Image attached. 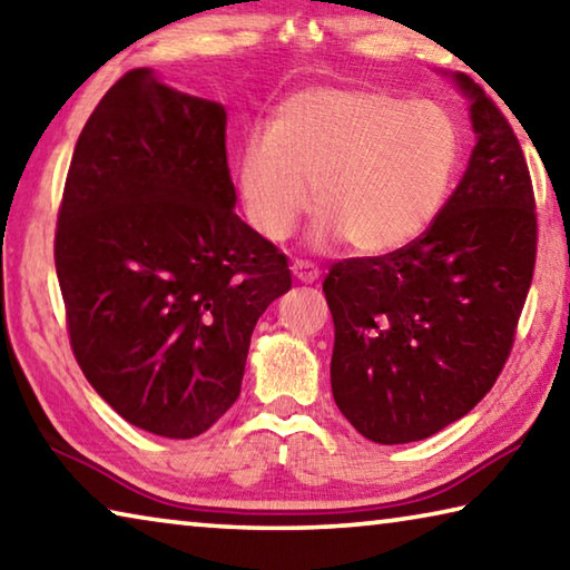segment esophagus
Here are the masks:
<instances>
[{"instance_id":"esophagus-1","label":"esophagus","mask_w":570,"mask_h":570,"mask_svg":"<svg viewBox=\"0 0 570 570\" xmlns=\"http://www.w3.org/2000/svg\"><path fill=\"white\" fill-rule=\"evenodd\" d=\"M292 272L302 284H314L316 278H320V266L312 262H304V258H296L292 264Z\"/></svg>"}]
</instances>
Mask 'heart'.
<instances>
[{
	"label": "heart",
	"instance_id": "b5f03b06",
	"mask_svg": "<svg viewBox=\"0 0 570 570\" xmlns=\"http://www.w3.org/2000/svg\"><path fill=\"white\" fill-rule=\"evenodd\" d=\"M458 160V125L440 105L308 88L278 108L272 132L246 140L238 186L250 224L266 238L292 234L314 190L316 238H344L356 254L384 256L438 218Z\"/></svg>",
	"mask_w": 570,
	"mask_h": 570
}]
</instances>
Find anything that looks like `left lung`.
<instances>
[{
	"label": "left lung",
	"mask_w": 570,
	"mask_h": 570,
	"mask_svg": "<svg viewBox=\"0 0 570 570\" xmlns=\"http://www.w3.org/2000/svg\"><path fill=\"white\" fill-rule=\"evenodd\" d=\"M478 142L438 218L400 250L344 258L324 278L332 392L366 440L435 435L485 397L513 350L535 268L533 183L513 128L468 75Z\"/></svg>",
	"instance_id": "left-lung-1"
}]
</instances>
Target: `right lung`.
Returning <instances> with one entry per match:
<instances>
[{"instance_id":"1","label":"right lung","mask_w":570,"mask_h":570,"mask_svg":"<svg viewBox=\"0 0 570 570\" xmlns=\"http://www.w3.org/2000/svg\"><path fill=\"white\" fill-rule=\"evenodd\" d=\"M234 206L224 105L125 72L77 138L55 266L82 374L153 435L224 417L258 316L292 288L286 256Z\"/></svg>"}]
</instances>
